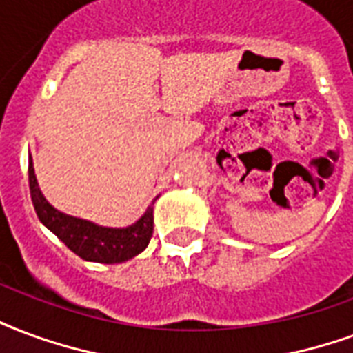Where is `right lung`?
<instances>
[{
  "label": "right lung",
  "instance_id": "obj_1",
  "mask_svg": "<svg viewBox=\"0 0 353 353\" xmlns=\"http://www.w3.org/2000/svg\"><path fill=\"white\" fill-rule=\"evenodd\" d=\"M28 172H30L31 202H33L39 221L82 260L99 263H121L138 256L150 245V239L153 236L155 200L134 224H130L127 228H108V226H101V224L56 210L39 189L31 155Z\"/></svg>",
  "mask_w": 353,
  "mask_h": 353
}]
</instances>
